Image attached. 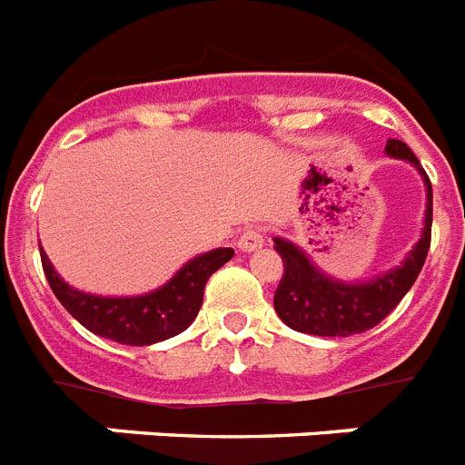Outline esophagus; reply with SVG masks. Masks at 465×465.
Listing matches in <instances>:
<instances>
[{"label": "esophagus", "mask_w": 465, "mask_h": 465, "mask_svg": "<svg viewBox=\"0 0 465 465\" xmlns=\"http://www.w3.org/2000/svg\"><path fill=\"white\" fill-rule=\"evenodd\" d=\"M263 244V232L259 228H247L237 240V247L242 252H254Z\"/></svg>", "instance_id": "obj_1"}]
</instances>
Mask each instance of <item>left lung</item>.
Returning a JSON list of instances; mask_svg holds the SVG:
<instances>
[{
    "label": "left lung",
    "mask_w": 465,
    "mask_h": 465,
    "mask_svg": "<svg viewBox=\"0 0 465 465\" xmlns=\"http://www.w3.org/2000/svg\"><path fill=\"white\" fill-rule=\"evenodd\" d=\"M386 153L411 161L425 177L427 213L422 237L399 269L381 273L367 283H341L326 278L295 244L276 237L273 247L283 259V278L273 295V307L278 317L295 331L331 338L367 331L396 310V304L413 288L415 278L422 271L432 240V184L420 168V161L403 141H386Z\"/></svg>",
    "instance_id": "left-lung-1"
}]
</instances>
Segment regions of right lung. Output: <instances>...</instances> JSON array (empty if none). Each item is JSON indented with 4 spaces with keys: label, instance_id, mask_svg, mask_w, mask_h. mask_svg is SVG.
I'll return each instance as SVG.
<instances>
[{
    "label": "right lung",
    "instance_id": "right-lung-1",
    "mask_svg": "<svg viewBox=\"0 0 465 465\" xmlns=\"http://www.w3.org/2000/svg\"><path fill=\"white\" fill-rule=\"evenodd\" d=\"M232 254L235 250L221 247L196 256L174 273L170 283L139 297H100L74 291L57 276L43 250L40 262L52 292L81 326L122 345H151L177 336L194 322L203 302L206 281Z\"/></svg>",
    "mask_w": 465,
    "mask_h": 465
}]
</instances>
